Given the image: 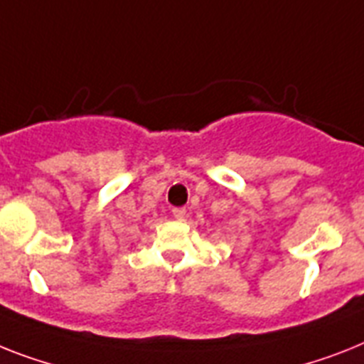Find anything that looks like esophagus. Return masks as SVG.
I'll use <instances>...</instances> for the list:
<instances>
[{
	"label": "esophagus",
	"instance_id": "34e87169",
	"mask_svg": "<svg viewBox=\"0 0 364 364\" xmlns=\"http://www.w3.org/2000/svg\"><path fill=\"white\" fill-rule=\"evenodd\" d=\"M173 215H175V219H184L186 208H173Z\"/></svg>",
	"mask_w": 364,
	"mask_h": 364
}]
</instances>
